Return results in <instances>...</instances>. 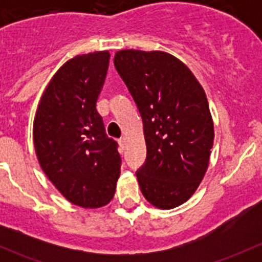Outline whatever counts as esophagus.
Instances as JSON below:
<instances>
[{"instance_id":"obj_1","label":"esophagus","mask_w":262,"mask_h":262,"mask_svg":"<svg viewBox=\"0 0 262 262\" xmlns=\"http://www.w3.org/2000/svg\"><path fill=\"white\" fill-rule=\"evenodd\" d=\"M125 143H126V138L125 137H121L120 139H119V144H120L121 148L125 147Z\"/></svg>"}]
</instances>
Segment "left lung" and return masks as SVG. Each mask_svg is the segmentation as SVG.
Here are the masks:
<instances>
[{
    "instance_id": "8db88e82",
    "label": "left lung",
    "mask_w": 262,
    "mask_h": 262,
    "mask_svg": "<svg viewBox=\"0 0 262 262\" xmlns=\"http://www.w3.org/2000/svg\"><path fill=\"white\" fill-rule=\"evenodd\" d=\"M114 66L143 121L147 158L136 172L144 198L172 209L191 198L209 165L214 126L207 95L173 55L153 50L115 53Z\"/></svg>"
}]
</instances>
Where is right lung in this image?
Segmentation results:
<instances>
[{"mask_svg":"<svg viewBox=\"0 0 262 262\" xmlns=\"http://www.w3.org/2000/svg\"><path fill=\"white\" fill-rule=\"evenodd\" d=\"M109 59L104 50L67 60L47 86L34 119V146L44 173L82 208L106 205L120 175L118 143L106 136L96 110Z\"/></svg>","mask_w":262,"mask_h":262,"instance_id":"right-lung-1","label":"right lung"}]
</instances>
